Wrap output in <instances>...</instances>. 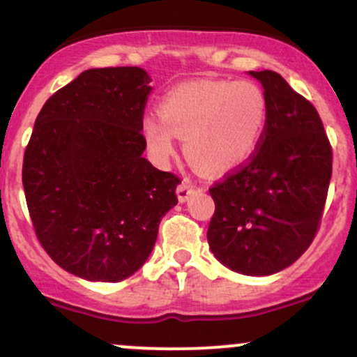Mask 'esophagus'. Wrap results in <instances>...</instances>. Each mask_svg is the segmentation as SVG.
Masks as SVG:
<instances>
[{
	"instance_id": "esophagus-1",
	"label": "esophagus",
	"mask_w": 357,
	"mask_h": 357,
	"mask_svg": "<svg viewBox=\"0 0 357 357\" xmlns=\"http://www.w3.org/2000/svg\"><path fill=\"white\" fill-rule=\"evenodd\" d=\"M195 190H196L195 184H191L190 181H183L178 186V190H176V195H178L179 202L184 203V202H188V198H190L192 192H195Z\"/></svg>"
}]
</instances>
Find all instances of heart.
<instances>
[{
	"instance_id": "b5f03b06",
	"label": "heart",
	"mask_w": 357,
	"mask_h": 357,
	"mask_svg": "<svg viewBox=\"0 0 357 357\" xmlns=\"http://www.w3.org/2000/svg\"><path fill=\"white\" fill-rule=\"evenodd\" d=\"M264 89L252 80L183 82L141 122L144 142L159 165L176 153V137L195 166L210 174L235 169L253 154L267 124Z\"/></svg>"
}]
</instances>
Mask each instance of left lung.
I'll use <instances>...</instances> for the list:
<instances>
[{
    "mask_svg": "<svg viewBox=\"0 0 357 357\" xmlns=\"http://www.w3.org/2000/svg\"><path fill=\"white\" fill-rule=\"evenodd\" d=\"M248 73L267 96V124L247 165L210 190L216 210L206 236L225 267L264 277L292 265L312 243L333 149L317 110L284 77Z\"/></svg>",
    "mask_w": 357,
    "mask_h": 357,
    "instance_id": "obj_1",
    "label": "left lung"
}]
</instances>
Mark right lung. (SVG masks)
<instances>
[{
    "label": "right lung",
    "mask_w": 357,
    "mask_h": 357,
    "mask_svg": "<svg viewBox=\"0 0 357 357\" xmlns=\"http://www.w3.org/2000/svg\"><path fill=\"white\" fill-rule=\"evenodd\" d=\"M149 82L139 67L82 72L45 102L24 151L36 236L56 265L84 280L136 273L178 203V176L142 158Z\"/></svg>",
    "instance_id": "add662e5"
}]
</instances>
